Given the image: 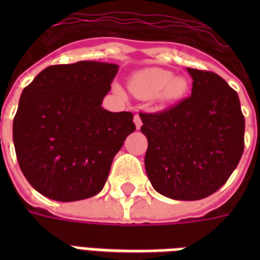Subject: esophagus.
<instances>
[{"label": "esophagus", "instance_id": "1", "mask_svg": "<svg viewBox=\"0 0 260 260\" xmlns=\"http://www.w3.org/2000/svg\"><path fill=\"white\" fill-rule=\"evenodd\" d=\"M134 122H135L136 129H141L142 119H141V117H139V114H135V117H134Z\"/></svg>", "mask_w": 260, "mask_h": 260}]
</instances>
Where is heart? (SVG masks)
Returning a JSON list of instances; mask_svg holds the SVG:
<instances>
[{
	"label": "heart",
	"instance_id": "heart-1",
	"mask_svg": "<svg viewBox=\"0 0 260 260\" xmlns=\"http://www.w3.org/2000/svg\"><path fill=\"white\" fill-rule=\"evenodd\" d=\"M131 91L139 99H154L157 103L169 104L184 97L188 89L185 78L173 76V72L163 68L141 69L132 75L129 80ZM114 90L124 94V89L114 85Z\"/></svg>",
	"mask_w": 260,
	"mask_h": 260
}]
</instances>
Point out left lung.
<instances>
[{
    "instance_id": "left-lung-1",
    "label": "left lung",
    "mask_w": 260,
    "mask_h": 260,
    "mask_svg": "<svg viewBox=\"0 0 260 260\" xmlns=\"http://www.w3.org/2000/svg\"><path fill=\"white\" fill-rule=\"evenodd\" d=\"M186 71L191 96L163 113L139 115L153 188L170 199L199 201L220 189L240 163L245 118L237 91L221 76Z\"/></svg>"
}]
</instances>
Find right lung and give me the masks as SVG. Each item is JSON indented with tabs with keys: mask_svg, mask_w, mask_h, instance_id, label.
Here are the masks:
<instances>
[{
	"mask_svg": "<svg viewBox=\"0 0 260 260\" xmlns=\"http://www.w3.org/2000/svg\"><path fill=\"white\" fill-rule=\"evenodd\" d=\"M118 65L97 61L43 69L20 94L14 145L26 180L58 202L102 191L114 156L135 131L134 114L102 107Z\"/></svg>",
	"mask_w": 260,
	"mask_h": 260,
	"instance_id": "1",
	"label": "right lung"
}]
</instances>
